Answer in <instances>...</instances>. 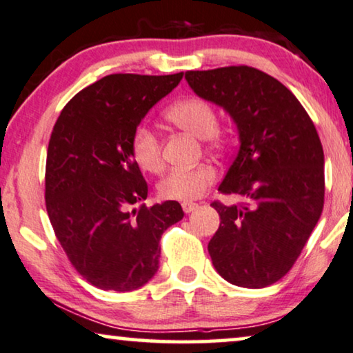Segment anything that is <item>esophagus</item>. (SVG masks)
I'll use <instances>...</instances> for the list:
<instances>
[{
  "instance_id": "obj_1",
  "label": "esophagus",
  "mask_w": 353,
  "mask_h": 353,
  "mask_svg": "<svg viewBox=\"0 0 353 353\" xmlns=\"http://www.w3.org/2000/svg\"><path fill=\"white\" fill-rule=\"evenodd\" d=\"M198 208V205L196 203H193V201H183L182 203V210H183V212H185V214H188V212H192V211H195Z\"/></svg>"
}]
</instances>
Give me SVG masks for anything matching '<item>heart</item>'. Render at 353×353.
Returning a JSON list of instances; mask_svg holds the SVG:
<instances>
[{"instance_id":"obj_1","label":"heart","mask_w":353,"mask_h":353,"mask_svg":"<svg viewBox=\"0 0 353 353\" xmlns=\"http://www.w3.org/2000/svg\"><path fill=\"white\" fill-rule=\"evenodd\" d=\"M166 120L183 129L198 139H210L219 143L221 137L217 132L216 108L210 102L200 97H188L179 101L168 108ZM131 152L139 168L147 172H160L163 168L161 145L157 134L147 125H139L132 132ZM217 179V172L211 165H200L188 170H172L158 183V193L165 200L190 201L200 198L206 188L212 185Z\"/></svg>"}]
</instances>
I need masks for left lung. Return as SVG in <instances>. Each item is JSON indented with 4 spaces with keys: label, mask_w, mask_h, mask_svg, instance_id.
I'll use <instances>...</instances> for the list:
<instances>
[{
    "label": "left lung",
    "mask_w": 353,
    "mask_h": 353,
    "mask_svg": "<svg viewBox=\"0 0 353 353\" xmlns=\"http://www.w3.org/2000/svg\"><path fill=\"white\" fill-rule=\"evenodd\" d=\"M185 79L198 97L224 108L240 141L219 190L246 203H212L221 216L208 245L212 265L235 286H269L294 265L323 211L319 134L294 94L257 68L185 72Z\"/></svg>",
    "instance_id": "left-lung-1"
}]
</instances>
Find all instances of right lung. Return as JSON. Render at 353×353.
Masks as SVG:
<instances>
[{
    "mask_svg": "<svg viewBox=\"0 0 353 353\" xmlns=\"http://www.w3.org/2000/svg\"><path fill=\"white\" fill-rule=\"evenodd\" d=\"M183 73H115L79 91L63 107L49 139L46 210L72 265L101 290L134 291L160 265V240L183 217L182 206L129 211L148 185L131 152L132 132Z\"/></svg>",
    "mask_w": 353,
    "mask_h": 353,
    "instance_id": "obj_1",
    "label": "right lung"
}]
</instances>
